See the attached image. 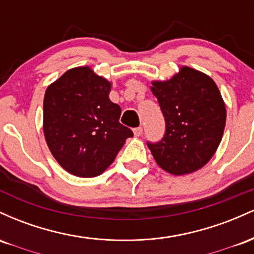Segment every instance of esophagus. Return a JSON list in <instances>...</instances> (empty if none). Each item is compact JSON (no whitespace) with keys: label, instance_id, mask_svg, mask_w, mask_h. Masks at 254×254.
I'll list each match as a JSON object with an SVG mask.
<instances>
[{"label":"esophagus","instance_id":"esophagus-1","mask_svg":"<svg viewBox=\"0 0 254 254\" xmlns=\"http://www.w3.org/2000/svg\"><path fill=\"white\" fill-rule=\"evenodd\" d=\"M142 132H143V129H142L141 127H135V129H133V135H135L136 137H139L142 135Z\"/></svg>","mask_w":254,"mask_h":254}]
</instances>
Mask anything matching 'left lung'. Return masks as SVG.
Listing matches in <instances>:
<instances>
[{
	"instance_id": "left-lung-1",
	"label": "left lung",
	"mask_w": 254,
	"mask_h": 254,
	"mask_svg": "<svg viewBox=\"0 0 254 254\" xmlns=\"http://www.w3.org/2000/svg\"><path fill=\"white\" fill-rule=\"evenodd\" d=\"M166 121L165 137L148 143L156 164L173 176L191 174L216 153L224 127L226 104L215 81L183 65L170 80L151 81Z\"/></svg>"
}]
</instances>
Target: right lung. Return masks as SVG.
Wrapping results in <instances>:
<instances>
[{
    "instance_id": "right-lung-1",
    "label": "right lung",
    "mask_w": 254,
    "mask_h": 254,
    "mask_svg": "<svg viewBox=\"0 0 254 254\" xmlns=\"http://www.w3.org/2000/svg\"><path fill=\"white\" fill-rule=\"evenodd\" d=\"M112 83L88 65L66 70L44 97L43 131L56 161L72 176L93 178L115 161L133 133L119 123L122 110L110 100Z\"/></svg>"
}]
</instances>
